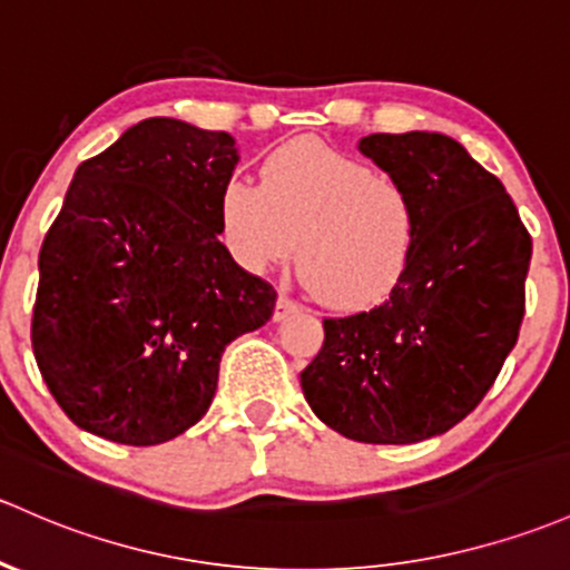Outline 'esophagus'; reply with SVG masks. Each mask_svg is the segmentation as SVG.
<instances>
[{"label": "esophagus", "instance_id": "esophagus-1", "mask_svg": "<svg viewBox=\"0 0 570 570\" xmlns=\"http://www.w3.org/2000/svg\"><path fill=\"white\" fill-rule=\"evenodd\" d=\"M296 309H298V304L293 302V298H287L285 293H279L277 304H274V321H285V317Z\"/></svg>", "mask_w": 570, "mask_h": 570}]
</instances>
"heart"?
Listing matches in <instances>:
<instances>
[{"label": "heart", "mask_w": 570, "mask_h": 570, "mask_svg": "<svg viewBox=\"0 0 570 570\" xmlns=\"http://www.w3.org/2000/svg\"><path fill=\"white\" fill-rule=\"evenodd\" d=\"M217 228L234 261L266 272L293 255L312 296L361 312L394 293L419 242V206L402 181L321 140H293L261 165V187L230 176Z\"/></svg>", "instance_id": "heart-1"}]
</instances>
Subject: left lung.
<instances>
[{
  "label": "left lung",
  "instance_id": "1",
  "mask_svg": "<svg viewBox=\"0 0 570 570\" xmlns=\"http://www.w3.org/2000/svg\"><path fill=\"white\" fill-rule=\"evenodd\" d=\"M358 149L413 193L419 242L383 304L323 321L302 389L334 432L407 445L449 432L492 389L522 326L532 238L454 138L375 132Z\"/></svg>",
  "mask_w": 570,
  "mask_h": 570
}]
</instances>
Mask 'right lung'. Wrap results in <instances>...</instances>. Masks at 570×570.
<instances>
[{
  "label": "right lung",
  "mask_w": 570,
  "mask_h": 570,
  "mask_svg": "<svg viewBox=\"0 0 570 570\" xmlns=\"http://www.w3.org/2000/svg\"><path fill=\"white\" fill-rule=\"evenodd\" d=\"M236 163L228 132L155 116L78 165L40 247L32 351L81 430L174 440L209 410L225 347L272 317L277 291L217 238Z\"/></svg>",
  "instance_id": "obj_1"
}]
</instances>
